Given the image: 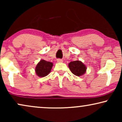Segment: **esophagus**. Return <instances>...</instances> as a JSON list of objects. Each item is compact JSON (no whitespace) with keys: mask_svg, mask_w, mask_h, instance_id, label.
<instances>
[{"mask_svg":"<svg viewBox=\"0 0 122 122\" xmlns=\"http://www.w3.org/2000/svg\"><path fill=\"white\" fill-rule=\"evenodd\" d=\"M56 61H57L58 63H61V62H63V60L62 59H58L57 60H56Z\"/></svg>","mask_w":122,"mask_h":122,"instance_id":"1","label":"esophagus"}]
</instances>
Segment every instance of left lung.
<instances>
[{
  "label": "left lung",
  "mask_w": 122,
  "mask_h": 122,
  "mask_svg": "<svg viewBox=\"0 0 122 122\" xmlns=\"http://www.w3.org/2000/svg\"><path fill=\"white\" fill-rule=\"evenodd\" d=\"M71 73L76 76H81L86 72V66L79 61H71L68 64Z\"/></svg>",
  "instance_id": "left-lung-1"
}]
</instances>
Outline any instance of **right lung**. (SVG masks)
<instances>
[{
    "instance_id": "add662e5",
    "label": "right lung",
    "mask_w": 122,
    "mask_h": 122,
    "mask_svg": "<svg viewBox=\"0 0 122 122\" xmlns=\"http://www.w3.org/2000/svg\"><path fill=\"white\" fill-rule=\"evenodd\" d=\"M53 66V63L47 61L45 60H41L38 63L36 67V74L40 77H44L51 72Z\"/></svg>"
}]
</instances>
